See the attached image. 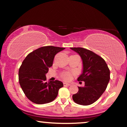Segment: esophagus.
Here are the masks:
<instances>
[{
    "label": "esophagus",
    "mask_w": 127,
    "mask_h": 127,
    "mask_svg": "<svg viewBox=\"0 0 127 127\" xmlns=\"http://www.w3.org/2000/svg\"><path fill=\"white\" fill-rule=\"evenodd\" d=\"M63 84H64V86H70V84H67V83H66V82H64Z\"/></svg>",
    "instance_id": "34e87169"
}]
</instances>
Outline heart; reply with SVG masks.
<instances>
[{"label": "heart", "mask_w": 127, "mask_h": 127, "mask_svg": "<svg viewBox=\"0 0 127 127\" xmlns=\"http://www.w3.org/2000/svg\"><path fill=\"white\" fill-rule=\"evenodd\" d=\"M62 76L65 81H69L72 78V74L69 72H65L62 74Z\"/></svg>", "instance_id": "obj_1"}]
</instances>
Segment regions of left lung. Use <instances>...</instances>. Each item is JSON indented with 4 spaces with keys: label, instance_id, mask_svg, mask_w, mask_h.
<instances>
[{
    "label": "left lung",
    "instance_id": "obj_1",
    "mask_svg": "<svg viewBox=\"0 0 127 127\" xmlns=\"http://www.w3.org/2000/svg\"><path fill=\"white\" fill-rule=\"evenodd\" d=\"M81 56L82 73L78 81H84L85 86L78 87L79 91L72 98L76 103L87 106L100 98L106 90L110 80V70L103 58L91 51L83 48H70Z\"/></svg>",
    "mask_w": 127,
    "mask_h": 127
}]
</instances>
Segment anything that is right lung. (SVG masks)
<instances>
[{
  "label": "right lung",
  "mask_w": 127,
  "mask_h": 127,
  "mask_svg": "<svg viewBox=\"0 0 127 127\" xmlns=\"http://www.w3.org/2000/svg\"><path fill=\"white\" fill-rule=\"evenodd\" d=\"M64 48L46 46L40 47L27 55L18 72L19 83L26 97L36 104L50 103L63 87L61 81L48 83L46 74L53 63L55 55Z\"/></svg>",
  "instance_id": "right-lung-1"
}]
</instances>
